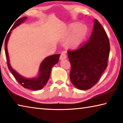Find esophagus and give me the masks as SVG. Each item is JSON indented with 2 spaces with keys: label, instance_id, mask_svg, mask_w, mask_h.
Listing matches in <instances>:
<instances>
[{
  "label": "esophagus",
  "instance_id": "obj_1",
  "mask_svg": "<svg viewBox=\"0 0 123 123\" xmlns=\"http://www.w3.org/2000/svg\"><path fill=\"white\" fill-rule=\"evenodd\" d=\"M67 54L66 53H64V52H63V53H62L61 54V56H60V59L61 60H64V59H67Z\"/></svg>",
  "mask_w": 123,
  "mask_h": 123
}]
</instances>
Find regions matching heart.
Segmentation results:
<instances>
[{
  "instance_id": "heart-1",
  "label": "heart",
  "mask_w": 123,
  "mask_h": 123,
  "mask_svg": "<svg viewBox=\"0 0 123 123\" xmlns=\"http://www.w3.org/2000/svg\"><path fill=\"white\" fill-rule=\"evenodd\" d=\"M88 28L84 24L74 22L68 25L66 29L64 35L67 38V42L68 46L73 49H76L80 46L86 38Z\"/></svg>"
}]
</instances>
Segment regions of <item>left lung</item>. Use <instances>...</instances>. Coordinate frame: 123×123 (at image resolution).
<instances>
[{
  "label": "left lung",
  "instance_id": "8db88e82",
  "mask_svg": "<svg viewBox=\"0 0 123 123\" xmlns=\"http://www.w3.org/2000/svg\"><path fill=\"white\" fill-rule=\"evenodd\" d=\"M110 50L105 30L95 19L89 40L80 49L68 51L70 79L76 88L87 90L97 84L107 66Z\"/></svg>",
  "mask_w": 123,
  "mask_h": 123
}]
</instances>
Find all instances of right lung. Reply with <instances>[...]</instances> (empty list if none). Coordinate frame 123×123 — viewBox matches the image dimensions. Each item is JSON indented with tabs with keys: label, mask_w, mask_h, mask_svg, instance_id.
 <instances>
[{
	"label": "right lung",
	"mask_w": 123,
	"mask_h": 123,
	"mask_svg": "<svg viewBox=\"0 0 123 123\" xmlns=\"http://www.w3.org/2000/svg\"><path fill=\"white\" fill-rule=\"evenodd\" d=\"M26 19V17H22L17 20L14 23L9 34H7L5 42L6 57L7 60L8 68L11 72L16 80L24 88L31 89L32 91H38L42 89L45 85L47 84L49 77L50 76L51 68L55 64L57 63V62H59L61 54H55V55L49 56L45 57L40 64L38 74L36 77H34V78H25L19 73H18L12 67L10 63V57L7 50L8 41L9 39L12 31L18 26L24 23Z\"/></svg>",
	"instance_id": "add662e5"
}]
</instances>
